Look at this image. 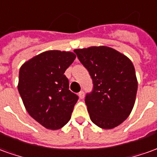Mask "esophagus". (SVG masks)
I'll use <instances>...</instances> for the list:
<instances>
[{
	"instance_id": "34e87169",
	"label": "esophagus",
	"mask_w": 157,
	"mask_h": 157,
	"mask_svg": "<svg viewBox=\"0 0 157 157\" xmlns=\"http://www.w3.org/2000/svg\"><path fill=\"white\" fill-rule=\"evenodd\" d=\"M78 96L80 98H83L84 96H85V95H84V92H83V91H81V92L78 94Z\"/></svg>"
}]
</instances>
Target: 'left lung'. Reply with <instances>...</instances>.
Here are the masks:
<instances>
[{
    "label": "left lung",
    "instance_id": "obj_1",
    "mask_svg": "<svg viewBox=\"0 0 157 157\" xmlns=\"http://www.w3.org/2000/svg\"><path fill=\"white\" fill-rule=\"evenodd\" d=\"M74 52L93 80V91L85 98L91 121L104 129L119 126L130 115L135 103L138 81L132 61L105 46Z\"/></svg>",
    "mask_w": 157,
    "mask_h": 157
}]
</instances>
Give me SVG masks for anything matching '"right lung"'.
<instances>
[{
  "label": "right lung",
  "mask_w": 157,
  "mask_h": 157,
  "mask_svg": "<svg viewBox=\"0 0 157 157\" xmlns=\"http://www.w3.org/2000/svg\"><path fill=\"white\" fill-rule=\"evenodd\" d=\"M75 59L73 52L51 50L35 56L19 70L17 89L25 109L48 129L63 128L78 100L63 75Z\"/></svg>",
  "instance_id": "obj_1"
}]
</instances>
